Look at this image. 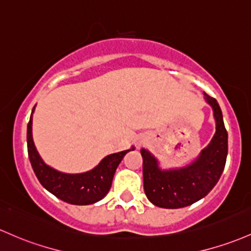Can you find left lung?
<instances>
[{
  "instance_id": "left-lung-1",
  "label": "left lung",
  "mask_w": 251,
  "mask_h": 251,
  "mask_svg": "<svg viewBox=\"0 0 251 251\" xmlns=\"http://www.w3.org/2000/svg\"><path fill=\"white\" fill-rule=\"evenodd\" d=\"M205 100L213 109L216 133L211 143L194 162L183 168L161 169L158 161L145 149L143 157V180L148 199L162 208H181L199 201L216 186L224 170L227 156V132L222 109L216 99L206 93Z\"/></svg>"
}]
</instances>
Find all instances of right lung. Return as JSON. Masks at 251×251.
I'll return each mask as SVG.
<instances>
[{
  "label": "right lung",
  "mask_w": 251,
  "mask_h": 251,
  "mask_svg": "<svg viewBox=\"0 0 251 251\" xmlns=\"http://www.w3.org/2000/svg\"><path fill=\"white\" fill-rule=\"evenodd\" d=\"M35 107H33L32 114ZM32 114L27 125V149L34 174L41 186L63 201L71 205H90L100 201L107 195L112 186L115 170L128 151L106 156L94 169L81 174H65L53 169L41 159L32 137Z\"/></svg>",
  "instance_id": "right-lung-1"
}]
</instances>
